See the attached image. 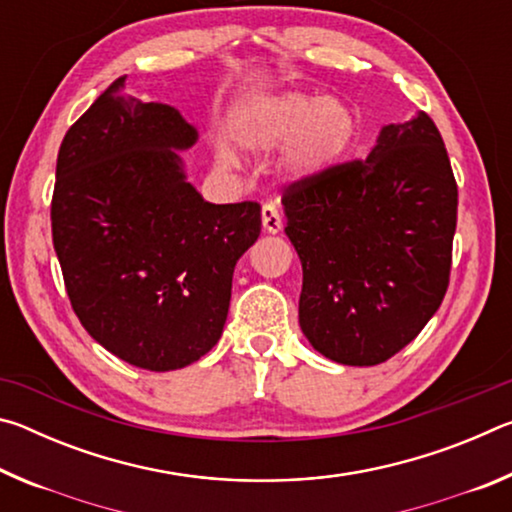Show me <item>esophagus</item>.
Returning a JSON list of instances; mask_svg holds the SVG:
<instances>
[{
	"instance_id": "1",
	"label": "esophagus",
	"mask_w": 512,
	"mask_h": 512,
	"mask_svg": "<svg viewBox=\"0 0 512 512\" xmlns=\"http://www.w3.org/2000/svg\"><path fill=\"white\" fill-rule=\"evenodd\" d=\"M262 225H264V230L268 232V235H277V232L282 230V225H284L282 214L275 205H266L262 210Z\"/></svg>"
}]
</instances>
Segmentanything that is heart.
Returning <instances> with one entry per match:
<instances>
[{
	"instance_id": "1",
	"label": "heart",
	"mask_w": 512,
	"mask_h": 512,
	"mask_svg": "<svg viewBox=\"0 0 512 512\" xmlns=\"http://www.w3.org/2000/svg\"><path fill=\"white\" fill-rule=\"evenodd\" d=\"M359 121L350 106L318 94L287 92L259 97L241 112L237 135L253 149H271L291 137V164L318 171L339 162L357 140Z\"/></svg>"
}]
</instances>
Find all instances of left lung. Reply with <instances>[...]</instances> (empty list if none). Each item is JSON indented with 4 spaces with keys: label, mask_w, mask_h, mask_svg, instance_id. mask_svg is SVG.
<instances>
[{
    "label": "left lung",
    "mask_w": 512,
    "mask_h": 512,
    "mask_svg": "<svg viewBox=\"0 0 512 512\" xmlns=\"http://www.w3.org/2000/svg\"><path fill=\"white\" fill-rule=\"evenodd\" d=\"M282 203L309 343L345 366H377L409 345L452 273L458 187L433 119L386 126L368 158L293 180Z\"/></svg>",
    "instance_id": "8db88e82"
}]
</instances>
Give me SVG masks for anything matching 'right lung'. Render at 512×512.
Returning a JSON list of instances; mask_svg holds the SVG:
<instances>
[{
  "instance_id": "1",
  "label": "right lung",
  "mask_w": 512,
  "mask_h": 512,
  "mask_svg": "<svg viewBox=\"0 0 512 512\" xmlns=\"http://www.w3.org/2000/svg\"><path fill=\"white\" fill-rule=\"evenodd\" d=\"M126 76L69 126L56 162L51 237L74 314L131 366L167 372L210 352L228 318L237 259L262 205H214L173 149L196 128L124 92Z\"/></svg>"
}]
</instances>
